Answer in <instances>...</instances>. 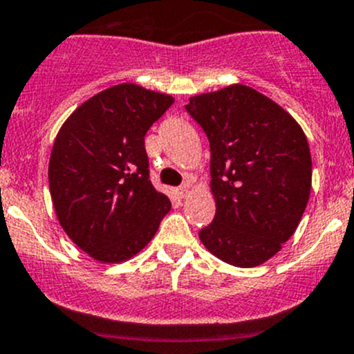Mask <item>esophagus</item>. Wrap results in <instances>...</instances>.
Returning a JSON list of instances; mask_svg holds the SVG:
<instances>
[{
    "label": "esophagus",
    "instance_id": "34e87169",
    "mask_svg": "<svg viewBox=\"0 0 354 354\" xmlns=\"http://www.w3.org/2000/svg\"><path fill=\"white\" fill-rule=\"evenodd\" d=\"M176 193H178V195L181 196V198H187V196H188V193H189V189H188V185H181V187H178Z\"/></svg>",
    "mask_w": 354,
    "mask_h": 354
}]
</instances>
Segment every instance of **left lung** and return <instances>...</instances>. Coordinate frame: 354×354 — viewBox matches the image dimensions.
Here are the masks:
<instances>
[{"instance_id": "1", "label": "left lung", "mask_w": 354, "mask_h": 354, "mask_svg": "<svg viewBox=\"0 0 354 354\" xmlns=\"http://www.w3.org/2000/svg\"><path fill=\"white\" fill-rule=\"evenodd\" d=\"M185 109L210 142L217 210L200 239L229 265H261L292 237L307 207V137L280 105L244 84L193 96Z\"/></svg>"}]
</instances>
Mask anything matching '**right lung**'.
<instances>
[{
	"label": "right lung",
	"mask_w": 354,
	"mask_h": 354,
	"mask_svg": "<svg viewBox=\"0 0 354 354\" xmlns=\"http://www.w3.org/2000/svg\"><path fill=\"white\" fill-rule=\"evenodd\" d=\"M137 84L98 93L64 122L49 162L55 214L91 258L118 263L154 237L171 202L149 180L144 137L173 105Z\"/></svg>",
	"instance_id": "obj_1"
}]
</instances>
